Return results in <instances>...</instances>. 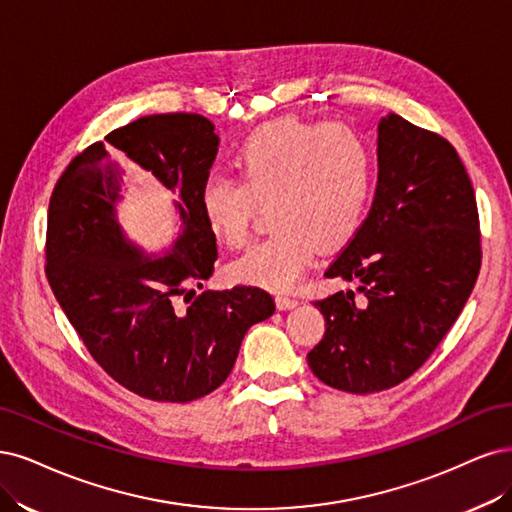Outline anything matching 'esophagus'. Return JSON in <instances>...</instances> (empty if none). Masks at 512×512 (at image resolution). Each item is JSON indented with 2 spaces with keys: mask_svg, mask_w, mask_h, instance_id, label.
Here are the masks:
<instances>
[{
  "mask_svg": "<svg viewBox=\"0 0 512 512\" xmlns=\"http://www.w3.org/2000/svg\"><path fill=\"white\" fill-rule=\"evenodd\" d=\"M300 304V300L295 298V295H289V293H278L276 295V306L280 310H289V308H295Z\"/></svg>",
  "mask_w": 512,
  "mask_h": 512,
  "instance_id": "esophagus-1",
  "label": "esophagus"
}]
</instances>
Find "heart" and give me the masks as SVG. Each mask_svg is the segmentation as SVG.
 Instances as JSON below:
<instances>
[{"label":"heart","mask_w":512,"mask_h":512,"mask_svg":"<svg viewBox=\"0 0 512 512\" xmlns=\"http://www.w3.org/2000/svg\"><path fill=\"white\" fill-rule=\"evenodd\" d=\"M238 180L208 176L202 217L221 244H249L259 206L270 204L272 232L232 263L244 283L289 289L304 276L317 246L349 242L366 217L374 185L368 140L344 123L278 119L261 125L234 155Z\"/></svg>","instance_id":"1"}]
</instances>
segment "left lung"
I'll return each mask as SVG.
<instances>
[{"label":"left lung","mask_w":512,"mask_h":512,"mask_svg":"<svg viewBox=\"0 0 512 512\" xmlns=\"http://www.w3.org/2000/svg\"><path fill=\"white\" fill-rule=\"evenodd\" d=\"M470 176L455 146L389 114L366 221L325 270L357 289L315 306L325 336L308 366L325 385L374 393L415 374L464 310L481 270Z\"/></svg>","instance_id":"left-lung-1"}]
</instances>
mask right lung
Instances as JSON below:
<instances>
[{
	"instance_id": "obj_1",
	"label": "right lung",
	"mask_w": 512,
	"mask_h": 512,
	"mask_svg": "<svg viewBox=\"0 0 512 512\" xmlns=\"http://www.w3.org/2000/svg\"><path fill=\"white\" fill-rule=\"evenodd\" d=\"M219 136L191 112L151 114L112 129L78 153L48 204L46 278L65 317L102 370L153 402L185 404L232 372L249 327L274 315L268 291H202L217 238L200 210ZM157 177L177 195L181 236L148 260L116 223L122 166ZM183 297L187 307H178Z\"/></svg>"
}]
</instances>
